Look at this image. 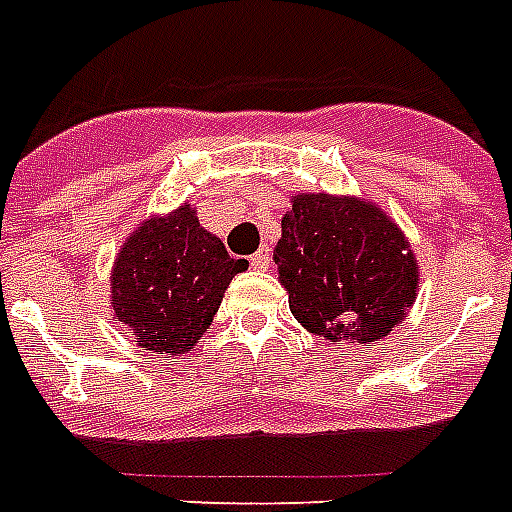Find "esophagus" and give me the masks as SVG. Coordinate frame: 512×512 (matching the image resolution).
Returning <instances> with one entry per match:
<instances>
[{
	"label": "esophagus",
	"instance_id": "1",
	"mask_svg": "<svg viewBox=\"0 0 512 512\" xmlns=\"http://www.w3.org/2000/svg\"><path fill=\"white\" fill-rule=\"evenodd\" d=\"M271 265V249L263 247V249H257L255 255H252V268H257V271H265Z\"/></svg>",
	"mask_w": 512,
	"mask_h": 512
}]
</instances>
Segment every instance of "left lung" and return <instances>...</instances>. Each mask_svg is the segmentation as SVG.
Returning a JSON list of instances; mask_svg holds the SVG:
<instances>
[{"mask_svg":"<svg viewBox=\"0 0 512 512\" xmlns=\"http://www.w3.org/2000/svg\"><path fill=\"white\" fill-rule=\"evenodd\" d=\"M289 311L329 342H374L406 319L417 260L380 207L353 196L297 193L273 249Z\"/></svg>","mask_w":512,"mask_h":512,"instance_id":"obj_1","label":"left lung"}]
</instances>
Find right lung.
<instances>
[{"mask_svg": "<svg viewBox=\"0 0 512 512\" xmlns=\"http://www.w3.org/2000/svg\"><path fill=\"white\" fill-rule=\"evenodd\" d=\"M247 265L201 228L191 204L148 217L124 241L111 273L122 335L164 356L191 350L215 319L231 279Z\"/></svg>", "mask_w": 512, "mask_h": 512, "instance_id": "obj_1", "label": "right lung"}]
</instances>
